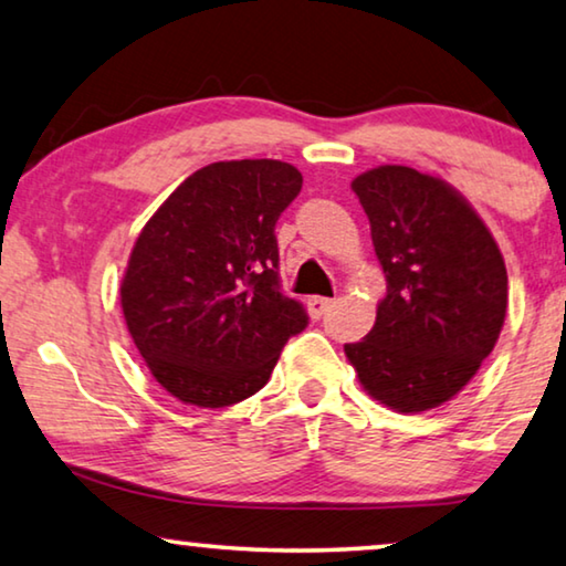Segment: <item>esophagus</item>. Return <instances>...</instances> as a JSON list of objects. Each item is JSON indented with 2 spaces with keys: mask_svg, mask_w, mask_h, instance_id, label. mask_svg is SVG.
Masks as SVG:
<instances>
[{
  "mask_svg": "<svg viewBox=\"0 0 566 566\" xmlns=\"http://www.w3.org/2000/svg\"><path fill=\"white\" fill-rule=\"evenodd\" d=\"M331 307H333V300H327V297H310L307 300V312H310V317H315V319L323 317Z\"/></svg>",
  "mask_w": 566,
  "mask_h": 566,
  "instance_id": "1",
  "label": "esophagus"
}]
</instances>
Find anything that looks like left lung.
<instances>
[{
    "label": "left lung",
    "mask_w": 566,
    "mask_h": 566,
    "mask_svg": "<svg viewBox=\"0 0 566 566\" xmlns=\"http://www.w3.org/2000/svg\"><path fill=\"white\" fill-rule=\"evenodd\" d=\"M364 206L386 297L360 343L358 381L396 411H427L462 391L499 340L509 276L470 202L440 177L384 165L350 182Z\"/></svg>",
    "instance_id": "8db88e82"
}]
</instances>
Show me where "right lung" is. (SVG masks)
Instances as JSON below:
<instances>
[{"label":"right lung","mask_w":566,"mask_h":566,"mask_svg":"<svg viewBox=\"0 0 566 566\" xmlns=\"http://www.w3.org/2000/svg\"><path fill=\"white\" fill-rule=\"evenodd\" d=\"M302 175L280 159H231L177 185L134 243L122 280L126 327L163 389L221 409L264 389L302 302L280 282L276 221Z\"/></svg>","instance_id":"1"}]
</instances>
